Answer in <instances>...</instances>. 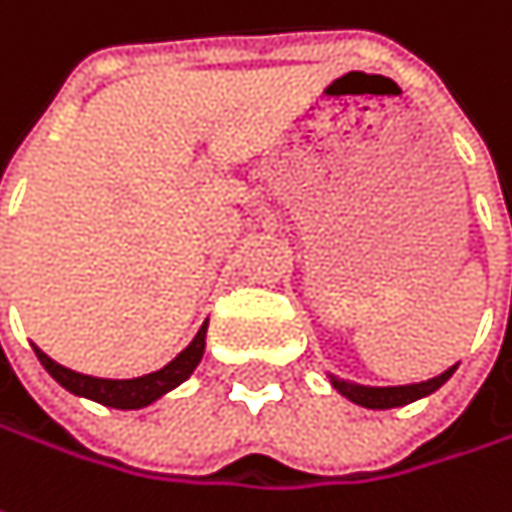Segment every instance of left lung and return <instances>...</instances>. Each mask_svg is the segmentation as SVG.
<instances>
[{"mask_svg": "<svg viewBox=\"0 0 512 512\" xmlns=\"http://www.w3.org/2000/svg\"><path fill=\"white\" fill-rule=\"evenodd\" d=\"M457 363L448 366L445 372H440L437 378H428V381H419V384H401V387H366V384H354V381H343L337 375L328 372V381L331 387L340 395H346L351 404H360L366 410H390V407H404V404H413L425 395L437 393L442 384L454 375Z\"/></svg>", "mask_w": 512, "mask_h": 512, "instance_id": "1", "label": "left lung"}]
</instances>
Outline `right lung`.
Returning <instances> with one entry per match:
<instances>
[{
  "label": "right lung",
  "instance_id": "obj_1",
  "mask_svg": "<svg viewBox=\"0 0 512 512\" xmlns=\"http://www.w3.org/2000/svg\"><path fill=\"white\" fill-rule=\"evenodd\" d=\"M205 337H208V322L196 331L190 346L181 354H175L163 369L140 375V378H93V375H81L75 369L55 363L46 351H40L37 346H34V354L43 363V369L72 395H81V398H90V401H99V404L117 407V410H140V407L155 404L169 390L181 387L193 375V369L199 366V360L205 354Z\"/></svg>",
  "mask_w": 512,
  "mask_h": 512
}]
</instances>
